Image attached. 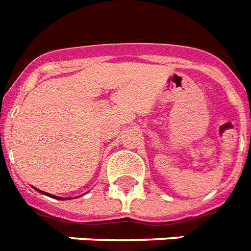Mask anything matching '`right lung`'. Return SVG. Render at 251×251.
Here are the masks:
<instances>
[{
    "instance_id": "right-lung-1",
    "label": "right lung",
    "mask_w": 251,
    "mask_h": 251,
    "mask_svg": "<svg viewBox=\"0 0 251 251\" xmlns=\"http://www.w3.org/2000/svg\"><path fill=\"white\" fill-rule=\"evenodd\" d=\"M39 190V189H37ZM40 193H43V194H46V196H50V197H53V198H55V200H67V198H63V197H57V196H51V194H49V193H45V192H43V190H39Z\"/></svg>"
}]
</instances>
